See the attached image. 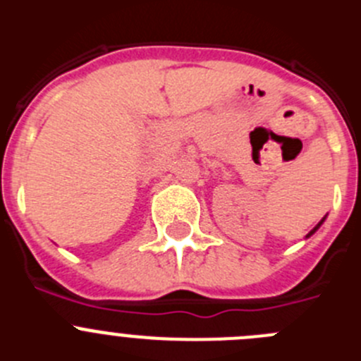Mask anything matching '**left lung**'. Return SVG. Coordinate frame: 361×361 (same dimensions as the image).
Masks as SVG:
<instances>
[{"label": "left lung", "instance_id": "8db88e82", "mask_svg": "<svg viewBox=\"0 0 361 361\" xmlns=\"http://www.w3.org/2000/svg\"><path fill=\"white\" fill-rule=\"evenodd\" d=\"M324 220H325V216H324V219H322V220H320V222H318V224H317V226H314V228H312V229H311V231H309V233H307V238H309V237H311L312 233L317 231V229H318V228H320V226H322V224H324Z\"/></svg>", "mask_w": 361, "mask_h": 361}]
</instances>
